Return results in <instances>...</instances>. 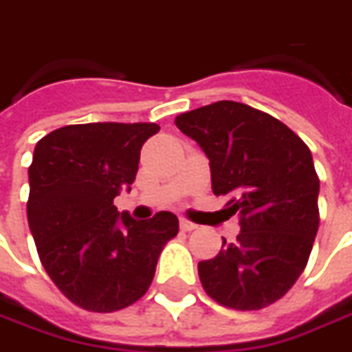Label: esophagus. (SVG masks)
Wrapping results in <instances>:
<instances>
[{"label":"esophagus","instance_id":"obj_1","mask_svg":"<svg viewBox=\"0 0 352 352\" xmlns=\"http://www.w3.org/2000/svg\"><path fill=\"white\" fill-rule=\"evenodd\" d=\"M179 226H181V230H183V232H192V230H197V228H199V226L192 224V222H188V220H185V218H181Z\"/></svg>","mask_w":352,"mask_h":352}]
</instances>
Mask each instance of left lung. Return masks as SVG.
<instances>
[{
  "mask_svg": "<svg viewBox=\"0 0 352 352\" xmlns=\"http://www.w3.org/2000/svg\"><path fill=\"white\" fill-rule=\"evenodd\" d=\"M210 162L214 195L228 197L239 234L199 263L206 294L226 308L261 309L306 269L320 226V179L308 146L274 116L218 101L175 118Z\"/></svg>",
  "mask_w": 352,
  "mask_h": 352,
  "instance_id": "8db88e82",
  "label": "left lung"
}]
</instances>
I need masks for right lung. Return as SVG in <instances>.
I'll list each match as a JSON object with an SVG mask.
<instances>
[{
    "mask_svg": "<svg viewBox=\"0 0 352 352\" xmlns=\"http://www.w3.org/2000/svg\"><path fill=\"white\" fill-rule=\"evenodd\" d=\"M157 132L155 122L69 124L34 148L29 228L44 271L79 308L109 314L140 300L179 232L173 212L134 220L113 204L130 190L140 150Z\"/></svg>",
    "mask_w": 352,
    "mask_h": 352,
    "instance_id": "right-lung-1",
    "label": "right lung"
}]
</instances>
